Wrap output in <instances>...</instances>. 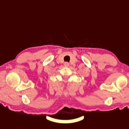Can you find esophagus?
Returning <instances> with one entry per match:
<instances>
[{"mask_svg": "<svg viewBox=\"0 0 129 129\" xmlns=\"http://www.w3.org/2000/svg\"><path fill=\"white\" fill-rule=\"evenodd\" d=\"M69 62H64V65L65 66V67H68L69 66Z\"/></svg>", "mask_w": 129, "mask_h": 129, "instance_id": "34e87169", "label": "esophagus"}]
</instances>
